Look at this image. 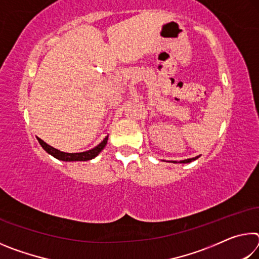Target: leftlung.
<instances>
[{"label": "left lung", "instance_id": "1", "mask_svg": "<svg viewBox=\"0 0 259 259\" xmlns=\"http://www.w3.org/2000/svg\"><path fill=\"white\" fill-rule=\"evenodd\" d=\"M199 156H195V157H191V159H186V160H182V161H168V162H172V163H190V162L194 161L196 159H199Z\"/></svg>", "mask_w": 259, "mask_h": 259}]
</instances>
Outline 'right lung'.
I'll list each match as a JSON object with an SVG mask.
<instances>
[{
  "label": "right lung",
  "mask_w": 259,
  "mask_h": 259,
  "mask_svg": "<svg viewBox=\"0 0 259 259\" xmlns=\"http://www.w3.org/2000/svg\"><path fill=\"white\" fill-rule=\"evenodd\" d=\"M38 143H40V145L42 146L43 150H45L48 154L52 155L56 159H58L60 161H66V162H71V161H88V160H93L95 159L96 156H97L100 152L104 150V147L106 146L107 144V140H108V136L104 138V140L100 144H98L97 146L91 148L89 151H85V152H81V153H66V152H61L59 150H57V148L52 147L50 145H48L46 142H43L41 138L36 137Z\"/></svg>",
  "instance_id": "add662e5"
}]
</instances>
